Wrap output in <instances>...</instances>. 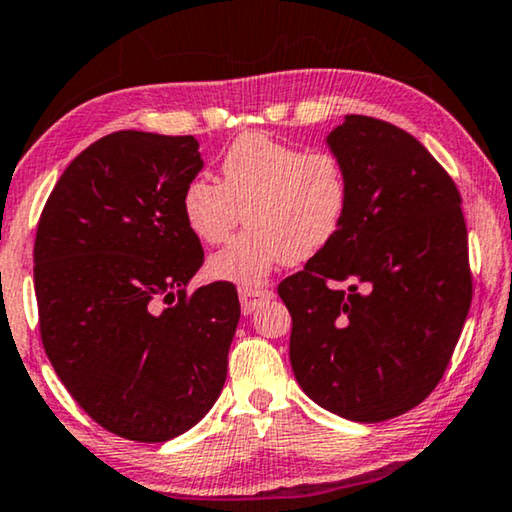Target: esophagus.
<instances>
[{
	"label": "esophagus",
	"mask_w": 512,
	"mask_h": 512,
	"mask_svg": "<svg viewBox=\"0 0 512 512\" xmlns=\"http://www.w3.org/2000/svg\"><path fill=\"white\" fill-rule=\"evenodd\" d=\"M240 302H242V314H251V311L258 309L265 300L272 298V291H265V288H254V286H240Z\"/></svg>",
	"instance_id": "esophagus-1"
}]
</instances>
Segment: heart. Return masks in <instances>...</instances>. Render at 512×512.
Instances as JSON below:
<instances>
[{"label":"heart","instance_id":"obj_1","mask_svg":"<svg viewBox=\"0 0 512 512\" xmlns=\"http://www.w3.org/2000/svg\"><path fill=\"white\" fill-rule=\"evenodd\" d=\"M348 207L342 161L305 152L270 133H244L221 159V184L196 177L182 196L191 231L219 244L238 224L249 231L207 261L212 279L263 284L281 265L307 261L335 238Z\"/></svg>","mask_w":512,"mask_h":512}]
</instances>
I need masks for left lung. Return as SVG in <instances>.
<instances>
[{"label":"left lung","mask_w":512,"mask_h":512,"mask_svg":"<svg viewBox=\"0 0 512 512\" xmlns=\"http://www.w3.org/2000/svg\"><path fill=\"white\" fill-rule=\"evenodd\" d=\"M348 207L330 244L279 284L291 367L325 411L390 420L436 388L471 307L455 182L411 133L346 115L325 136Z\"/></svg>","instance_id":"obj_1"}]
</instances>
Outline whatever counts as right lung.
<instances>
[{
  "label": "right lung",
  "mask_w": 512,
  "mask_h": 512,
  "mask_svg": "<svg viewBox=\"0 0 512 512\" xmlns=\"http://www.w3.org/2000/svg\"><path fill=\"white\" fill-rule=\"evenodd\" d=\"M203 164L194 136L110 133L64 170L36 231L48 360L87 416L129 441L184 434L226 381L238 291L187 293L203 247L182 196Z\"/></svg>",
  "instance_id": "1"
}]
</instances>
